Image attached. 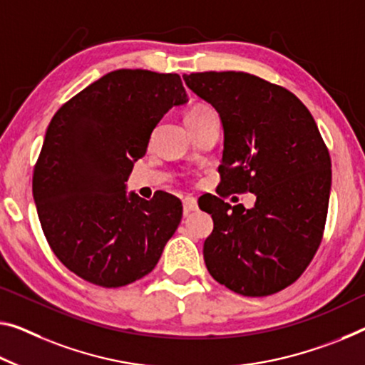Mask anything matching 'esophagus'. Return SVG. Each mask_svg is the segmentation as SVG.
<instances>
[{"label": "esophagus", "mask_w": 365, "mask_h": 365, "mask_svg": "<svg viewBox=\"0 0 365 365\" xmlns=\"http://www.w3.org/2000/svg\"><path fill=\"white\" fill-rule=\"evenodd\" d=\"M194 210H197V200H195L194 197H186L182 200V212H184V215H189L190 212H194Z\"/></svg>", "instance_id": "obj_1"}]
</instances>
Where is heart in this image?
Listing matches in <instances>:
<instances>
[{"instance_id": "1", "label": "heart", "mask_w": 365, "mask_h": 365, "mask_svg": "<svg viewBox=\"0 0 365 365\" xmlns=\"http://www.w3.org/2000/svg\"><path fill=\"white\" fill-rule=\"evenodd\" d=\"M209 110H212V109L207 108V106H194V108H190L187 110L186 119H194V117H199V115L205 114V112H209Z\"/></svg>"}]
</instances>
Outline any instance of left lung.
Returning <instances> with one entry per match:
<instances>
[{"mask_svg": "<svg viewBox=\"0 0 365 365\" xmlns=\"http://www.w3.org/2000/svg\"><path fill=\"white\" fill-rule=\"evenodd\" d=\"M182 80L220 115V187L256 195L251 209L217 195L199 200L214 220L205 266L237 294H276L300 277L322 241L331 190L327 145L310 110L285 88L243 71Z\"/></svg>", "mask_w": 365, "mask_h": 365, "instance_id": "1", "label": "left lung"}]
</instances>
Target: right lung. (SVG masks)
Segmentation results:
<instances>
[{"label":"right lung","instance_id":"1","mask_svg":"<svg viewBox=\"0 0 365 365\" xmlns=\"http://www.w3.org/2000/svg\"><path fill=\"white\" fill-rule=\"evenodd\" d=\"M187 103L176 73L115 70L78 93L50 120L32 179L43 235L76 276L101 287L142 279L182 217L181 200L127 192L153 128Z\"/></svg>","mask_w":365,"mask_h":365}]
</instances>
